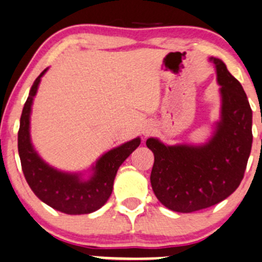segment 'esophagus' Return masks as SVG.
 I'll list each match as a JSON object with an SVG mask.
<instances>
[{
  "label": "esophagus",
  "instance_id": "1",
  "mask_svg": "<svg viewBox=\"0 0 262 262\" xmlns=\"http://www.w3.org/2000/svg\"><path fill=\"white\" fill-rule=\"evenodd\" d=\"M150 132H151V128L150 126H144V128H143V136H149V134H150Z\"/></svg>",
  "mask_w": 262,
  "mask_h": 262
}]
</instances>
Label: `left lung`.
<instances>
[{
	"label": "left lung",
	"instance_id": "left-lung-1",
	"mask_svg": "<svg viewBox=\"0 0 262 262\" xmlns=\"http://www.w3.org/2000/svg\"><path fill=\"white\" fill-rule=\"evenodd\" d=\"M216 66L221 85V122L203 146H166L146 140L153 151L150 184L165 208L192 212L215 205L237 189L245 174L252 144V111L240 82L220 59Z\"/></svg>",
	"mask_w": 262,
	"mask_h": 262
}]
</instances>
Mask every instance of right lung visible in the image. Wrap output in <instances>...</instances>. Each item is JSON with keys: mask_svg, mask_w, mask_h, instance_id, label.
<instances>
[{"mask_svg": "<svg viewBox=\"0 0 262 262\" xmlns=\"http://www.w3.org/2000/svg\"><path fill=\"white\" fill-rule=\"evenodd\" d=\"M46 71L47 68L34 80L22 111L18 130V154L22 171L36 196L51 208L70 215L89 214L107 203L113 190L118 169L139 146L140 139L136 138L103 155L97 162L94 175L88 182H82L78 175L61 173L48 166L33 150L30 139L31 105Z\"/></svg>", "mask_w": 262, "mask_h": 262, "instance_id": "right-lung-1", "label": "right lung"}]
</instances>
